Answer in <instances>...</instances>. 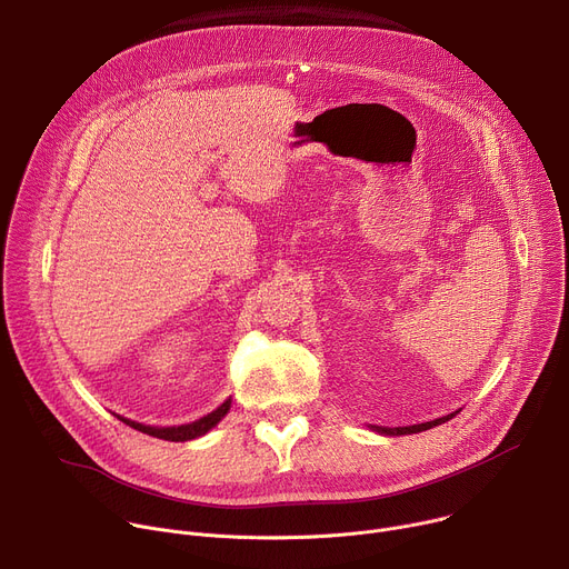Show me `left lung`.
I'll use <instances>...</instances> for the list:
<instances>
[{"instance_id": "left-lung-1", "label": "left lung", "mask_w": 569, "mask_h": 569, "mask_svg": "<svg viewBox=\"0 0 569 569\" xmlns=\"http://www.w3.org/2000/svg\"><path fill=\"white\" fill-rule=\"evenodd\" d=\"M457 412L448 415V417H441V419H435V421H428V423H419V426H405V428H380V426H369L371 430H376L378 435H389V437H398V435H417V432H423V430H430L435 426H441L446 421H450Z\"/></svg>"}]
</instances>
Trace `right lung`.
Listing matches in <instances>:
<instances>
[{"instance_id":"1","label":"right lung","mask_w":569,"mask_h":569,"mask_svg":"<svg viewBox=\"0 0 569 569\" xmlns=\"http://www.w3.org/2000/svg\"><path fill=\"white\" fill-rule=\"evenodd\" d=\"M231 408V398H227L220 408H216L211 415L193 421V423H187V426H173V428H154V426H143V423H137V421H130V419H123V417H117L119 421H123L126 426L143 432V435H150V437H157V439H164V441H191V439H198L202 435H207L211 428H216L224 415L229 412Z\"/></svg>"}]
</instances>
